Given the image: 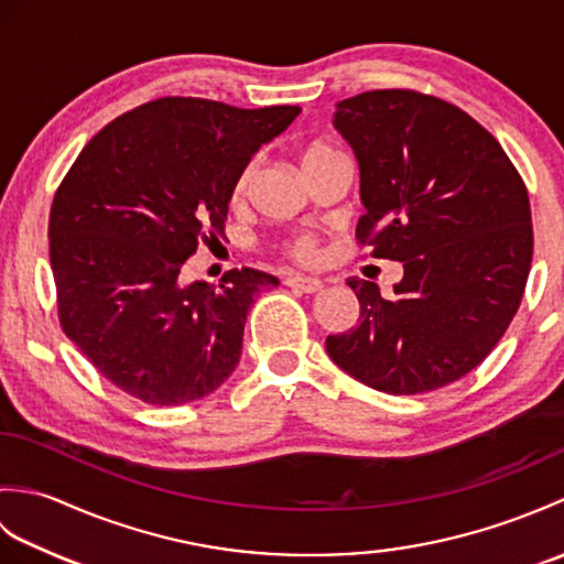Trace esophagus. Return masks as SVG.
Returning <instances> with one entry per match:
<instances>
[{
    "label": "esophagus",
    "mask_w": 564,
    "mask_h": 564,
    "mask_svg": "<svg viewBox=\"0 0 564 564\" xmlns=\"http://www.w3.org/2000/svg\"><path fill=\"white\" fill-rule=\"evenodd\" d=\"M285 285H289V289L301 291V293H317V291H322V285L325 283L315 279V275H289V279H285Z\"/></svg>",
    "instance_id": "1"
}]
</instances>
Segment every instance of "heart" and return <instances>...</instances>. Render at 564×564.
I'll return each instance as SVG.
<instances>
[{
  "instance_id": "1",
  "label": "heart",
  "mask_w": 564,
  "mask_h": 564,
  "mask_svg": "<svg viewBox=\"0 0 564 564\" xmlns=\"http://www.w3.org/2000/svg\"><path fill=\"white\" fill-rule=\"evenodd\" d=\"M327 152H332V150L325 148V145H310L301 154V166L322 158V154H327ZM251 174H254V162H247V164L239 166V172L235 174L232 186H230V200L232 203H239L247 196L249 184H251ZM281 249L295 261H313L317 257V239L310 237V235H301V237L289 239V242H285Z\"/></svg>"
}]
</instances>
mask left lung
Segmentation results:
<instances>
[{
  "label": "left lung",
  "mask_w": 564,
  "mask_h": 564,
  "mask_svg": "<svg viewBox=\"0 0 564 564\" xmlns=\"http://www.w3.org/2000/svg\"><path fill=\"white\" fill-rule=\"evenodd\" d=\"M334 126L361 170L370 257L404 263L382 297L349 279L358 325L327 354L364 386L419 394L480 366L505 337L529 281V191L497 138L458 106L414 89H373L337 104Z\"/></svg>",
  "instance_id": "1"
}]
</instances>
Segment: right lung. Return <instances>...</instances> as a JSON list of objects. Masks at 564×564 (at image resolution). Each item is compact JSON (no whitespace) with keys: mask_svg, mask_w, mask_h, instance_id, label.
Returning <instances> with one entry per match:
<instances>
[{"mask_svg":"<svg viewBox=\"0 0 564 564\" xmlns=\"http://www.w3.org/2000/svg\"><path fill=\"white\" fill-rule=\"evenodd\" d=\"M297 106L162 97L94 135L57 186L47 237L57 319L99 373L145 404H186L230 378L247 313L279 279L232 269L178 283L225 232L232 178Z\"/></svg>","mask_w":564,"mask_h":564,"instance_id":"add662e5","label":"right lung"}]
</instances>
